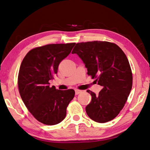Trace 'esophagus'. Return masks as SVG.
I'll return each instance as SVG.
<instances>
[{
  "instance_id": "esophagus-1",
  "label": "esophagus",
  "mask_w": 150,
  "mask_h": 150,
  "mask_svg": "<svg viewBox=\"0 0 150 150\" xmlns=\"http://www.w3.org/2000/svg\"><path fill=\"white\" fill-rule=\"evenodd\" d=\"M81 92H82V91H80V90H78V89H76L75 90L76 95H78V94H79V93H81Z\"/></svg>"
}]
</instances>
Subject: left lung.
Instances as JSON below:
<instances>
[{"instance_id": "obj_1", "label": "left lung", "mask_w": 150, "mask_h": 150, "mask_svg": "<svg viewBox=\"0 0 150 150\" xmlns=\"http://www.w3.org/2000/svg\"><path fill=\"white\" fill-rule=\"evenodd\" d=\"M72 53L80 57L87 74L103 87L98 95L87 91L92 96L85 108L87 115L98 123L114 119L124 108L132 88V72L126 54L115 43L98 41L79 42Z\"/></svg>"}]
</instances>
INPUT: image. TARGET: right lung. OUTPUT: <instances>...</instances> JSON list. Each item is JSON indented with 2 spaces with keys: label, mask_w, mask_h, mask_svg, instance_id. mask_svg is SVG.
<instances>
[{
  "label": "right lung",
  "mask_w": 150,
  "mask_h": 150,
  "mask_svg": "<svg viewBox=\"0 0 150 150\" xmlns=\"http://www.w3.org/2000/svg\"><path fill=\"white\" fill-rule=\"evenodd\" d=\"M76 43L52 44L31 50L23 60L18 87L24 105L37 120L46 125L60 123L74 97L73 89L57 90L49 81L57 72L59 64L69 56Z\"/></svg>",
  "instance_id": "obj_1"
}]
</instances>
